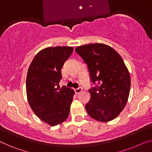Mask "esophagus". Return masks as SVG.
Masks as SVG:
<instances>
[{
	"mask_svg": "<svg viewBox=\"0 0 152 152\" xmlns=\"http://www.w3.org/2000/svg\"><path fill=\"white\" fill-rule=\"evenodd\" d=\"M74 91H75V93L76 94H80L81 91H82V88L78 87V88H77V89H74Z\"/></svg>",
	"mask_w": 152,
	"mask_h": 152,
	"instance_id": "1",
	"label": "esophagus"
}]
</instances>
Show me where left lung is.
Returning <instances> with one entry per match:
<instances>
[{"label": "left lung", "instance_id": "left-lung-1", "mask_svg": "<svg viewBox=\"0 0 152 152\" xmlns=\"http://www.w3.org/2000/svg\"><path fill=\"white\" fill-rule=\"evenodd\" d=\"M75 50L87 65L91 82L99 85L89 90L91 99L86 110L97 121H111L125 108L130 94V73L124 60L103 44L84 45Z\"/></svg>", "mask_w": 152, "mask_h": 152}]
</instances>
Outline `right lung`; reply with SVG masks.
I'll list each match as a JSON object with an SVG mask.
<instances>
[{"label":"right lung","mask_w":152,"mask_h":152,"mask_svg":"<svg viewBox=\"0 0 152 152\" xmlns=\"http://www.w3.org/2000/svg\"><path fill=\"white\" fill-rule=\"evenodd\" d=\"M68 46L48 47L39 51L31 62L26 76L27 99L34 113L51 126L68 117L74 91L59 83L61 69L73 53Z\"/></svg>","instance_id":"add662e5"}]
</instances>
